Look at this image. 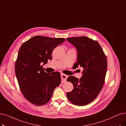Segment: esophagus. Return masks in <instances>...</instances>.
Segmentation results:
<instances>
[{
  "label": "esophagus",
  "instance_id": "34e87169",
  "mask_svg": "<svg viewBox=\"0 0 126 126\" xmlns=\"http://www.w3.org/2000/svg\"><path fill=\"white\" fill-rule=\"evenodd\" d=\"M61 78H62V81L64 82L66 81L67 79L68 78V76H67V75H66L64 74H61Z\"/></svg>",
  "mask_w": 126,
  "mask_h": 126
}]
</instances>
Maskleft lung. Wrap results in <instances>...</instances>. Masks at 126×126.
<instances>
[{
    "label": "left lung",
    "mask_w": 126,
    "mask_h": 126,
    "mask_svg": "<svg viewBox=\"0 0 126 126\" xmlns=\"http://www.w3.org/2000/svg\"><path fill=\"white\" fill-rule=\"evenodd\" d=\"M67 40L77 50L75 66L83 68L79 79L73 76L67 79L74 87L67 93V97L75 105H86L95 99L103 87L108 67L107 57L97 41L85 36L68 38Z\"/></svg>",
    "instance_id": "8db88e82"
}]
</instances>
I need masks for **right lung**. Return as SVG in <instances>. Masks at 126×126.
<instances>
[{"mask_svg":"<svg viewBox=\"0 0 126 126\" xmlns=\"http://www.w3.org/2000/svg\"><path fill=\"white\" fill-rule=\"evenodd\" d=\"M65 39L37 36L23 43L15 64V72L24 96L36 105L47 103L61 83L59 72L47 73L43 65L52 59L53 49Z\"/></svg>","mask_w":126,"mask_h":126,"instance_id":"right-lung-1","label":"right lung"}]
</instances>
